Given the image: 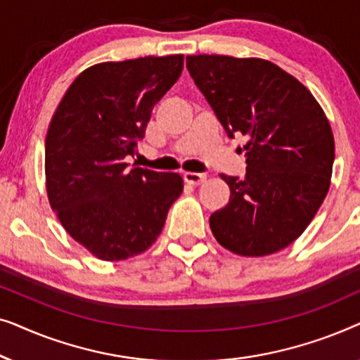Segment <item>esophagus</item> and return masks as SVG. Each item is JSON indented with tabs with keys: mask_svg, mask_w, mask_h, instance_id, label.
<instances>
[{
	"mask_svg": "<svg viewBox=\"0 0 360 360\" xmlns=\"http://www.w3.org/2000/svg\"><path fill=\"white\" fill-rule=\"evenodd\" d=\"M185 180L191 185H201L206 181V174H198V172H185Z\"/></svg>",
	"mask_w": 360,
	"mask_h": 360,
	"instance_id": "obj_1",
	"label": "esophagus"
}]
</instances>
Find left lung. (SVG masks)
<instances>
[{"instance_id":"left-lung-1","label":"left lung","mask_w":360,"mask_h":360,"mask_svg":"<svg viewBox=\"0 0 360 360\" xmlns=\"http://www.w3.org/2000/svg\"><path fill=\"white\" fill-rule=\"evenodd\" d=\"M195 85L226 134L245 136V176L221 175L231 198L210 216L218 243L260 257L287 248L326 198L334 137L314 96L262 58L186 56Z\"/></svg>"}]
</instances>
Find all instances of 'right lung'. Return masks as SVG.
Segmentation results:
<instances>
[{
    "label": "right lung",
    "mask_w": 360,
    "mask_h": 360,
    "mask_svg": "<svg viewBox=\"0 0 360 360\" xmlns=\"http://www.w3.org/2000/svg\"><path fill=\"white\" fill-rule=\"evenodd\" d=\"M181 70V53L98 63L57 106L46 137L49 201L67 233L98 259L149 249L184 191L179 174L126 164Z\"/></svg>",
    "instance_id": "1"
}]
</instances>
